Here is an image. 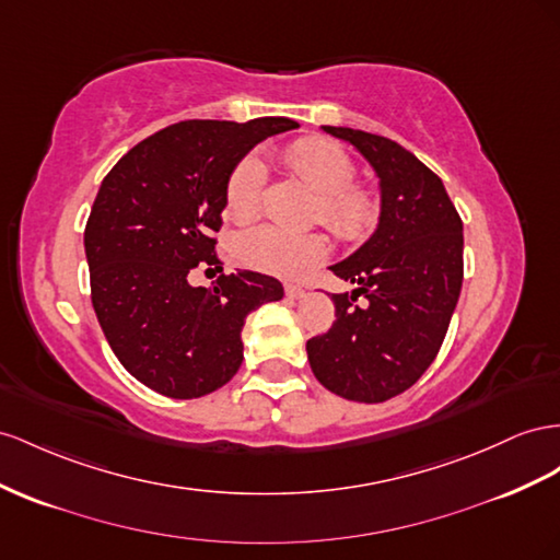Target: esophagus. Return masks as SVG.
Listing matches in <instances>:
<instances>
[{
	"label": "esophagus",
	"instance_id": "esophagus-1",
	"mask_svg": "<svg viewBox=\"0 0 560 560\" xmlns=\"http://www.w3.org/2000/svg\"><path fill=\"white\" fill-rule=\"evenodd\" d=\"M284 294H287V299H301L306 292H304V287H299V284H284Z\"/></svg>",
	"mask_w": 560,
	"mask_h": 560
}]
</instances>
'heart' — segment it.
Returning <instances> with one entry per match:
<instances>
[{
    "label": "heart",
    "mask_w": 560,
    "mask_h": 560,
    "mask_svg": "<svg viewBox=\"0 0 560 560\" xmlns=\"http://www.w3.org/2000/svg\"><path fill=\"white\" fill-rule=\"evenodd\" d=\"M284 164L296 178L315 190L313 219L346 243L365 240L380 223L382 205L376 195L353 184L355 164L346 150L323 136L299 139L284 150ZM266 164L259 155H245L225 180V214L233 221H252L261 211ZM327 237L320 231H290L261 223L240 233L235 254L245 266L278 278H299L327 256Z\"/></svg>",
    "instance_id": "1"
}]
</instances>
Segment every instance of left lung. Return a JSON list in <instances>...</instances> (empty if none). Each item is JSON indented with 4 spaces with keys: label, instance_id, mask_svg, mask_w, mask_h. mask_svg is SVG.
I'll use <instances>...</instances> for the list:
<instances>
[{
    "label": "left lung",
    "instance_id": "1",
    "mask_svg": "<svg viewBox=\"0 0 560 560\" xmlns=\"http://www.w3.org/2000/svg\"><path fill=\"white\" fill-rule=\"evenodd\" d=\"M351 143L380 176L382 214L372 237L329 266L358 290L331 294L337 320L306 343L315 380L355 402H384L435 360L464 278V229L424 162L386 136L323 127ZM365 293L369 304L358 307Z\"/></svg>",
    "mask_w": 560,
    "mask_h": 560
}]
</instances>
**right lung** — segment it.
Segmentation results:
<instances>
[{
	"label": "right lung",
	"mask_w": 560,
	"mask_h": 560,
	"mask_svg": "<svg viewBox=\"0 0 560 560\" xmlns=\"http://www.w3.org/2000/svg\"><path fill=\"white\" fill-rule=\"evenodd\" d=\"M294 119L245 125L186 119L133 145L103 178L84 231L92 304L125 370L167 398H200L229 384L243 365L245 317L280 301L282 284L254 270L192 287L214 254L225 180L268 136Z\"/></svg>",
	"instance_id": "obj_1"
}]
</instances>
